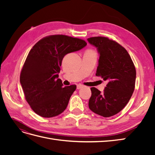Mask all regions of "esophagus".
<instances>
[{
  "instance_id": "1",
  "label": "esophagus",
  "mask_w": 155,
  "mask_h": 155,
  "mask_svg": "<svg viewBox=\"0 0 155 155\" xmlns=\"http://www.w3.org/2000/svg\"><path fill=\"white\" fill-rule=\"evenodd\" d=\"M83 85H77V89H78V90H79V89H81V88H83Z\"/></svg>"
}]
</instances>
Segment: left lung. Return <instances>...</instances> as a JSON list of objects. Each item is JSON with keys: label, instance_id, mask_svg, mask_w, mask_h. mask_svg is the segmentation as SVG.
<instances>
[{"label": "left lung", "instance_id": "1", "mask_svg": "<svg viewBox=\"0 0 155 155\" xmlns=\"http://www.w3.org/2000/svg\"><path fill=\"white\" fill-rule=\"evenodd\" d=\"M99 54L97 76L108 83L104 92L91 88L88 107L94 113L110 117L118 113L127 104L134 90L136 69L129 54L123 46L104 37L87 39Z\"/></svg>", "mask_w": 155, "mask_h": 155}]
</instances>
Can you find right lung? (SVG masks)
<instances>
[{
  "label": "right lung",
  "instance_id": "right-lung-1",
  "mask_svg": "<svg viewBox=\"0 0 155 155\" xmlns=\"http://www.w3.org/2000/svg\"><path fill=\"white\" fill-rule=\"evenodd\" d=\"M86 45L80 39L55 35L33 46L21 70L20 83L27 102L36 114L51 118L66 109L76 86L63 87L58 78L60 67L65 55Z\"/></svg>",
  "mask_w": 155,
  "mask_h": 155
}]
</instances>
